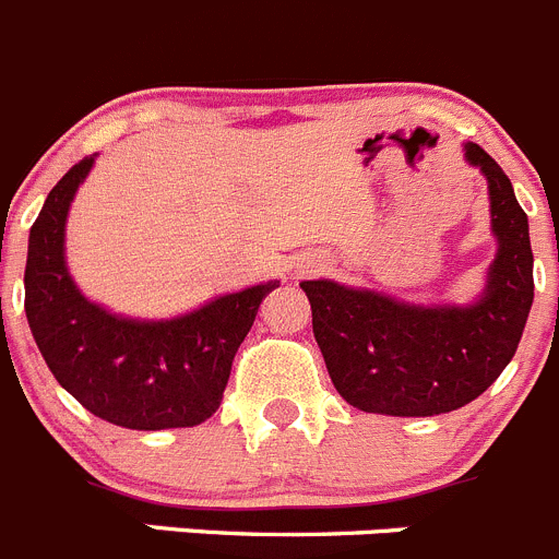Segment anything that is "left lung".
Listing matches in <instances>:
<instances>
[{
    "label": "left lung",
    "instance_id": "left-lung-1",
    "mask_svg": "<svg viewBox=\"0 0 559 559\" xmlns=\"http://www.w3.org/2000/svg\"><path fill=\"white\" fill-rule=\"evenodd\" d=\"M466 162L486 175L499 241L480 301L414 307L329 280L301 283L334 390L362 412H455L483 395L519 348L535 294L527 214L508 175L480 145H466Z\"/></svg>",
    "mask_w": 559,
    "mask_h": 559
}]
</instances>
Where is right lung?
Masks as SVG:
<instances>
[{
	"mask_svg": "<svg viewBox=\"0 0 559 559\" xmlns=\"http://www.w3.org/2000/svg\"><path fill=\"white\" fill-rule=\"evenodd\" d=\"M95 158L73 164L29 230L24 310L46 365L87 412L131 430L200 425L219 408L238 345L280 280L227 294L173 321H131L79 294L66 219Z\"/></svg>",
	"mask_w": 559,
	"mask_h": 559,
	"instance_id": "right-lung-1",
	"label": "right lung"
}]
</instances>
